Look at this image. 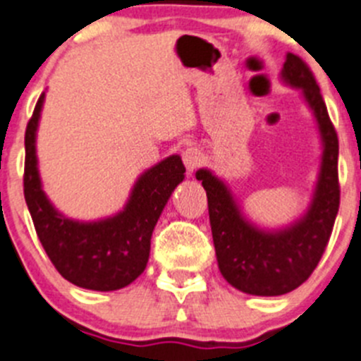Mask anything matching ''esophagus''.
<instances>
[{
	"mask_svg": "<svg viewBox=\"0 0 361 361\" xmlns=\"http://www.w3.org/2000/svg\"><path fill=\"white\" fill-rule=\"evenodd\" d=\"M181 158H183V164L188 173H194L203 164V153L197 147H187L183 154H181Z\"/></svg>",
	"mask_w": 361,
	"mask_h": 361,
	"instance_id": "34e87169",
	"label": "esophagus"
}]
</instances>
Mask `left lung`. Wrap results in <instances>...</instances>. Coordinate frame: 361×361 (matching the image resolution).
Wrapping results in <instances>:
<instances>
[{
	"mask_svg": "<svg viewBox=\"0 0 361 361\" xmlns=\"http://www.w3.org/2000/svg\"><path fill=\"white\" fill-rule=\"evenodd\" d=\"M281 82L301 90L321 137V167L305 214L283 228H260L245 217L226 181L210 169L196 173L207 190L219 271L231 287L251 295H283L310 278L328 245L340 204L338 139L321 89L308 66L292 53L283 63Z\"/></svg>",
	"mask_w": 361,
	"mask_h": 361,
	"instance_id": "left-lung-1",
	"label": "left lung"
}]
</instances>
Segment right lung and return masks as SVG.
Segmentation results:
<instances>
[{"label": "right lung", "instance_id": "obj_1", "mask_svg": "<svg viewBox=\"0 0 361 361\" xmlns=\"http://www.w3.org/2000/svg\"><path fill=\"white\" fill-rule=\"evenodd\" d=\"M44 96L37 101L25 135V200L37 237L67 281L87 290H119L146 269L151 235L171 194L183 181L185 165L180 154H171L144 171L123 210L110 217H66L48 200L39 174L35 142Z\"/></svg>", "mask_w": 361, "mask_h": 361}]
</instances>
